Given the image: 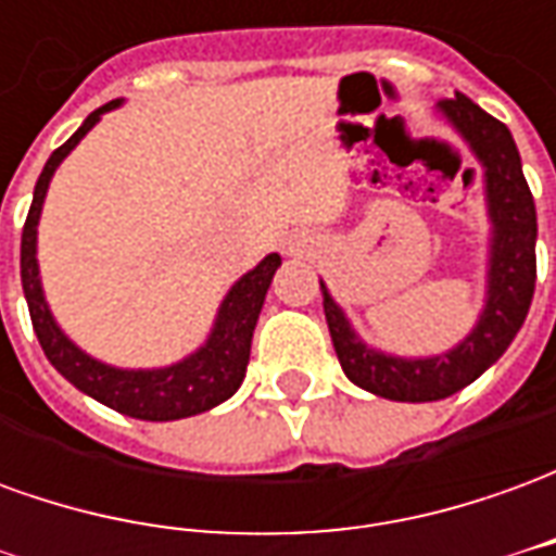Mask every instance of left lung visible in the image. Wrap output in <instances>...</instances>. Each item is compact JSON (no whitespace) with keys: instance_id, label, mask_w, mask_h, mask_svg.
<instances>
[{"instance_id":"obj_1","label":"left lung","mask_w":556,"mask_h":556,"mask_svg":"<svg viewBox=\"0 0 556 556\" xmlns=\"http://www.w3.org/2000/svg\"><path fill=\"white\" fill-rule=\"evenodd\" d=\"M438 113L473 151L485 184L491 223L489 270L485 303L473 330L446 354L396 357L366 345L351 327L345 309L321 282L325 318L342 372L349 375L351 384L393 402H438L473 384L509 349L525 325L536 289V205L509 127L479 110L462 91L438 103Z\"/></svg>"}]
</instances>
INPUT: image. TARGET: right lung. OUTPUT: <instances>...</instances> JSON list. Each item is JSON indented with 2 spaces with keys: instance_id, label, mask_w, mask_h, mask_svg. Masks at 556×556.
<instances>
[{
  "instance_id": "right-lung-1",
  "label": "right lung",
  "mask_w": 556,
  "mask_h": 556,
  "mask_svg": "<svg viewBox=\"0 0 556 556\" xmlns=\"http://www.w3.org/2000/svg\"><path fill=\"white\" fill-rule=\"evenodd\" d=\"M122 101L103 103L101 110L83 122L74 137L65 146L55 148L41 178L35 184L29 217L23 226V243H20V279H23V294L29 303L31 327L38 333L47 361L53 363L55 372L65 375L71 384L83 390L86 396L98 399L106 408L127 414V417L151 419V422H166V419L195 417L202 410L217 408L219 402L238 393L247 363H250V345H253V330L262 313V303L270 289V279L282 265L277 253L265 255L253 270H247L229 294L223 298L214 318V327L207 333L205 345H199L193 354L184 361L160 369H118L110 363L94 361L91 354L74 345L65 337V330L47 306L41 286V270H38V223H41L43 199L50 190L59 163L79 146V139L89 134L91 127L101 122L103 113L118 110Z\"/></svg>"
}]
</instances>
